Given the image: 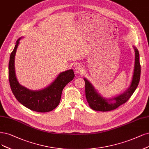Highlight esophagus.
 I'll use <instances>...</instances> for the list:
<instances>
[{"label":"esophagus","mask_w":149,"mask_h":149,"mask_svg":"<svg viewBox=\"0 0 149 149\" xmlns=\"http://www.w3.org/2000/svg\"><path fill=\"white\" fill-rule=\"evenodd\" d=\"M74 71L76 74H81V73H83L84 69L82 68V67L79 64V65H77L75 66V68L74 69Z\"/></svg>","instance_id":"esophagus-1"}]
</instances>
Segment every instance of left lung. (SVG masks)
Returning a JSON list of instances; mask_svg holds the SVG:
<instances>
[{
  "mask_svg": "<svg viewBox=\"0 0 149 149\" xmlns=\"http://www.w3.org/2000/svg\"><path fill=\"white\" fill-rule=\"evenodd\" d=\"M133 48L135 52V62L133 79L128 88L121 95L109 100L104 98L100 94H99L90 82L84 78L86 98L90 107L93 110L102 112L113 111L128 101L130 97L133 94L138 86L141 76L139 53L138 49L134 47Z\"/></svg>",
  "mask_w": 149,
  "mask_h": 149,
  "instance_id": "1",
  "label": "left lung"
}]
</instances>
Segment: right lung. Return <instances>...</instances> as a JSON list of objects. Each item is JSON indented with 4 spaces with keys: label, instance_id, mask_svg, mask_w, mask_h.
<instances>
[{
    "label": "right lung",
    "instance_id": "1",
    "mask_svg": "<svg viewBox=\"0 0 149 149\" xmlns=\"http://www.w3.org/2000/svg\"><path fill=\"white\" fill-rule=\"evenodd\" d=\"M20 37L10 56L8 64L9 82L16 100L26 107L38 112L52 111L59 104L63 90L75 75L72 69L60 73L52 83L42 90H31L21 85L16 78L15 69V57Z\"/></svg>",
    "mask_w": 149,
    "mask_h": 149
}]
</instances>
